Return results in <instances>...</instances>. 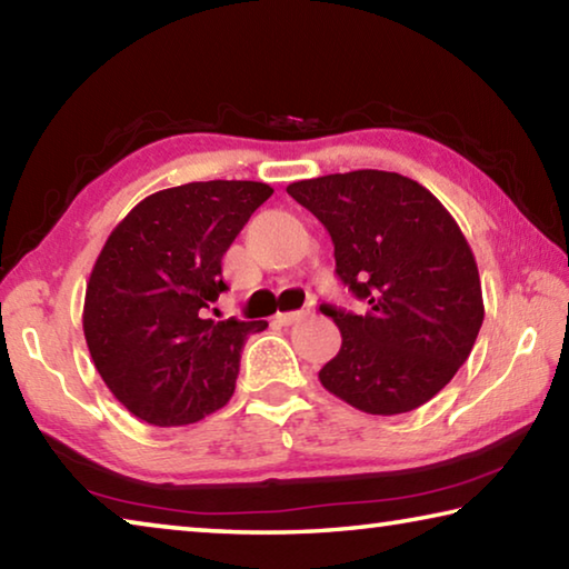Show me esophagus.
Wrapping results in <instances>:
<instances>
[{
  "label": "esophagus",
  "mask_w": 569,
  "mask_h": 569,
  "mask_svg": "<svg viewBox=\"0 0 569 569\" xmlns=\"http://www.w3.org/2000/svg\"><path fill=\"white\" fill-rule=\"evenodd\" d=\"M306 316V311H286V313H276V323L281 326H291L296 321H301Z\"/></svg>",
  "instance_id": "obj_1"
}]
</instances>
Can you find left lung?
Masks as SVG:
<instances>
[{
  "label": "left lung",
  "mask_w": 569,
  "mask_h": 569,
  "mask_svg": "<svg viewBox=\"0 0 569 569\" xmlns=\"http://www.w3.org/2000/svg\"><path fill=\"white\" fill-rule=\"evenodd\" d=\"M333 240L336 276L366 313L321 303L341 349L326 391L366 413H403L447 387L485 321L475 253L449 210L417 180L353 170L286 188Z\"/></svg>",
  "instance_id": "8db88e82"
}]
</instances>
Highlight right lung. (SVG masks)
Here are the masks:
<instances>
[{
  "mask_svg": "<svg viewBox=\"0 0 569 569\" xmlns=\"http://www.w3.org/2000/svg\"><path fill=\"white\" fill-rule=\"evenodd\" d=\"M273 188L208 180L152 192L104 240L82 329L112 397L152 427H182L226 407L240 349L266 321H213L220 261Z\"/></svg>",
  "mask_w": 569,
  "mask_h": 569,
  "instance_id": "add662e5",
  "label": "right lung"
}]
</instances>
